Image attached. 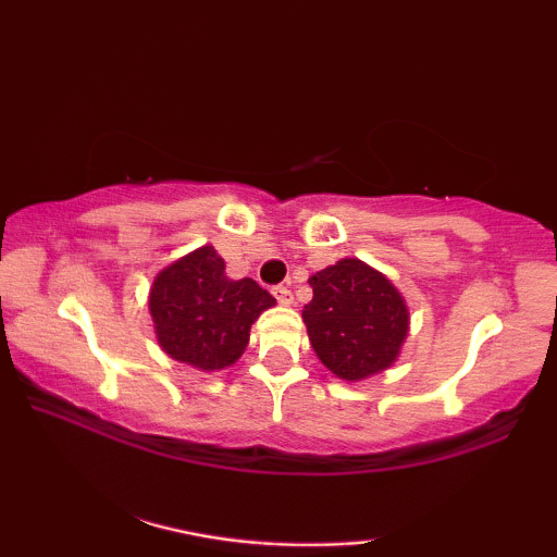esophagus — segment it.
<instances>
[{"mask_svg":"<svg viewBox=\"0 0 557 557\" xmlns=\"http://www.w3.org/2000/svg\"><path fill=\"white\" fill-rule=\"evenodd\" d=\"M273 296H276V301L284 304V307H292L294 304V296L288 292V286H276L273 288Z\"/></svg>","mask_w":557,"mask_h":557,"instance_id":"esophagus-1","label":"esophagus"}]
</instances>
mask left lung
I'll return each mask as SVG.
<instances>
[{
    "instance_id": "8db88e82",
    "label": "left lung",
    "mask_w": 557,
    "mask_h": 557,
    "mask_svg": "<svg viewBox=\"0 0 557 557\" xmlns=\"http://www.w3.org/2000/svg\"><path fill=\"white\" fill-rule=\"evenodd\" d=\"M314 296L304 307L311 347L347 383L393 368L410 330L403 294L385 273L360 258H342L309 278Z\"/></svg>"
}]
</instances>
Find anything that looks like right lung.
<instances>
[{"instance_id":"obj_1","label":"right lung","mask_w":557,"mask_h":557,"mask_svg":"<svg viewBox=\"0 0 557 557\" xmlns=\"http://www.w3.org/2000/svg\"><path fill=\"white\" fill-rule=\"evenodd\" d=\"M276 299L253 278L235 281L212 246L164 265L149 288V314L166 357L200 372L231 368L246 352L250 324Z\"/></svg>"}]
</instances>
